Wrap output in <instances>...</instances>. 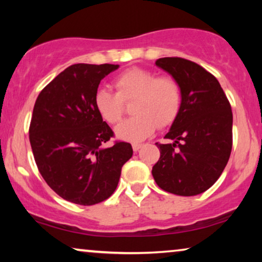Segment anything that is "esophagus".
I'll list each match as a JSON object with an SVG mask.
<instances>
[{
    "label": "esophagus",
    "mask_w": 262,
    "mask_h": 262,
    "mask_svg": "<svg viewBox=\"0 0 262 262\" xmlns=\"http://www.w3.org/2000/svg\"><path fill=\"white\" fill-rule=\"evenodd\" d=\"M142 146L143 144H141V143H132V149H134V151H138Z\"/></svg>",
    "instance_id": "34e87169"
}]
</instances>
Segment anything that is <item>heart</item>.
<instances>
[{"instance_id":"heart-1","label":"heart","mask_w":262,"mask_h":262,"mask_svg":"<svg viewBox=\"0 0 262 262\" xmlns=\"http://www.w3.org/2000/svg\"><path fill=\"white\" fill-rule=\"evenodd\" d=\"M117 93L106 87L95 92L94 105L108 124L120 120L124 101L135 100L131 105L134 117L121 121L116 136L123 141L139 142L151 136L157 126H167L177 118L181 105L178 82L169 76L156 77L151 70L130 68L114 81Z\"/></svg>"}]
</instances>
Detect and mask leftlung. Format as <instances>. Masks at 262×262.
<instances>
[{"label": "left lung", "mask_w": 262, "mask_h": 262, "mask_svg": "<svg viewBox=\"0 0 262 262\" xmlns=\"http://www.w3.org/2000/svg\"><path fill=\"white\" fill-rule=\"evenodd\" d=\"M156 66L178 82L181 105L157 144L160 160L152 177L163 191L191 196L209 189L227 166L232 148V112L217 78L203 67L179 57H164Z\"/></svg>", "instance_id": "obj_1"}]
</instances>
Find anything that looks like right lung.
<instances>
[{"mask_svg":"<svg viewBox=\"0 0 262 262\" xmlns=\"http://www.w3.org/2000/svg\"><path fill=\"white\" fill-rule=\"evenodd\" d=\"M119 66L74 64L38 95L30 126L35 163L50 187L63 199L94 205L112 195L121 167L132 157L130 143H103L113 131L94 105L100 82Z\"/></svg>","mask_w":262,"mask_h":262,"instance_id":"obj_1","label":"right lung"}]
</instances>
